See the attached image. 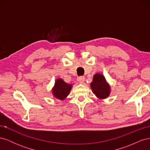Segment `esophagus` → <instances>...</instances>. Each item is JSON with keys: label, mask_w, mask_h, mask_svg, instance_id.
<instances>
[{"label": "esophagus", "mask_w": 150, "mask_h": 150, "mask_svg": "<svg viewBox=\"0 0 150 150\" xmlns=\"http://www.w3.org/2000/svg\"><path fill=\"white\" fill-rule=\"evenodd\" d=\"M84 80H85L84 76H79L78 78V81L81 84H83L84 83Z\"/></svg>", "instance_id": "1"}]
</instances>
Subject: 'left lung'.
<instances>
[{"mask_svg":"<svg viewBox=\"0 0 150 150\" xmlns=\"http://www.w3.org/2000/svg\"><path fill=\"white\" fill-rule=\"evenodd\" d=\"M93 93L99 99L106 98L110 93V87L106 83L104 77L100 74H96L91 83Z\"/></svg>","mask_w":150,"mask_h":150,"instance_id":"left-lung-1","label":"left lung"}]
</instances>
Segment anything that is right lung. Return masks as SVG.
Masks as SVG:
<instances>
[{
    "label": "right lung",
    "mask_w": 150,
    "mask_h": 150,
    "mask_svg": "<svg viewBox=\"0 0 150 150\" xmlns=\"http://www.w3.org/2000/svg\"><path fill=\"white\" fill-rule=\"evenodd\" d=\"M71 88V84H68L61 79H58L52 89V93L54 97L60 100H64L69 95Z\"/></svg>",
    "instance_id": "right-lung-1"
}]
</instances>
